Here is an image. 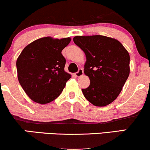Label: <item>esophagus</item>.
Wrapping results in <instances>:
<instances>
[{"mask_svg": "<svg viewBox=\"0 0 150 150\" xmlns=\"http://www.w3.org/2000/svg\"><path fill=\"white\" fill-rule=\"evenodd\" d=\"M83 74H84V71H83V70L82 69V68H80V69L78 70V71L77 72V73H75V76L79 77L80 76H82V75H83Z\"/></svg>", "mask_w": 150, "mask_h": 150, "instance_id": "obj_1", "label": "esophagus"}]
</instances>
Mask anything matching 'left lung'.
I'll list each match as a JSON object with an SVG mask.
<instances>
[{
    "instance_id": "left-lung-1",
    "label": "left lung",
    "mask_w": 150,
    "mask_h": 150,
    "mask_svg": "<svg viewBox=\"0 0 150 150\" xmlns=\"http://www.w3.org/2000/svg\"><path fill=\"white\" fill-rule=\"evenodd\" d=\"M73 41L86 55L84 72L90 85L82 89L84 97L95 106L110 104L129 77V52L120 41L107 36H75Z\"/></svg>"
}]
</instances>
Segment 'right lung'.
Here are the masks:
<instances>
[{"label":"right lung","instance_id":"1","mask_svg":"<svg viewBox=\"0 0 150 150\" xmlns=\"http://www.w3.org/2000/svg\"><path fill=\"white\" fill-rule=\"evenodd\" d=\"M70 40V38H42L28 45L17 58L19 82L34 102L47 104L53 101L71 77L64 70L66 59L61 54Z\"/></svg>","mask_w":150,"mask_h":150}]
</instances>
